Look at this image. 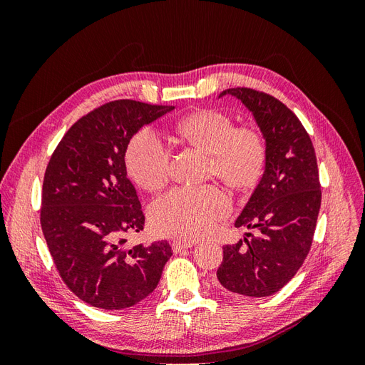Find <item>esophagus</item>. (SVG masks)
I'll list each match as a JSON object with an SVG mask.
<instances>
[{"mask_svg":"<svg viewBox=\"0 0 365 365\" xmlns=\"http://www.w3.org/2000/svg\"><path fill=\"white\" fill-rule=\"evenodd\" d=\"M193 245H195V242H192V240H173L172 242V248L175 252H181L182 250L192 248Z\"/></svg>","mask_w":365,"mask_h":365,"instance_id":"esophagus-1","label":"esophagus"}]
</instances>
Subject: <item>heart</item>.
I'll return each instance as SVG.
<instances>
[{"label":"heart","instance_id":"obj_1","mask_svg":"<svg viewBox=\"0 0 365 365\" xmlns=\"http://www.w3.org/2000/svg\"><path fill=\"white\" fill-rule=\"evenodd\" d=\"M185 143L210 155V172L231 189L256 185L267 163V141L252 126H236L227 114L201 109L175 126ZM126 169L138 185L158 190L170 176V153L150 129L132 137L126 149ZM230 212L227 195L215 185L176 187L152 204L150 222L160 235L193 240L207 235Z\"/></svg>","mask_w":365,"mask_h":365}]
</instances>
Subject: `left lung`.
<instances>
[{
    "label": "left lung",
    "instance_id": "8db88e82",
    "mask_svg": "<svg viewBox=\"0 0 365 365\" xmlns=\"http://www.w3.org/2000/svg\"><path fill=\"white\" fill-rule=\"evenodd\" d=\"M252 113L267 141L264 172L235 225L256 228L235 245L224 247L216 272L225 289L247 297H268L300 269L312 245L322 185L315 149L302 121L277 98L230 88Z\"/></svg>",
    "mask_w": 365,
    "mask_h": 365
}]
</instances>
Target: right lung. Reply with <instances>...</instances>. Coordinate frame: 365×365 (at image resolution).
Masks as SVG:
<instances>
[{"instance_id":"1","label":"right lung","mask_w":365,"mask_h":365,"mask_svg":"<svg viewBox=\"0 0 365 365\" xmlns=\"http://www.w3.org/2000/svg\"><path fill=\"white\" fill-rule=\"evenodd\" d=\"M172 109L128 98L105 103L76 121L48 161L42 233L63 283L90 306L137 304L157 288L172 256L165 240L126 245L145 215L125 164L130 138Z\"/></svg>"}]
</instances>
